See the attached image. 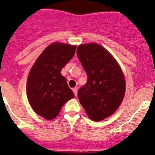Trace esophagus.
<instances>
[{"mask_svg": "<svg viewBox=\"0 0 155 155\" xmlns=\"http://www.w3.org/2000/svg\"><path fill=\"white\" fill-rule=\"evenodd\" d=\"M72 91L74 92V94L75 96H77V92H78V87H75L74 88H72Z\"/></svg>", "mask_w": 155, "mask_h": 155, "instance_id": "esophagus-1", "label": "esophagus"}]
</instances>
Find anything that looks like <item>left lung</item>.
Wrapping results in <instances>:
<instances>
[{
  "instance_id": "1",
  "label": "left lung",
  "mask_w": 155,
  "mask_h": 155,
  "mask_svg": "<svg viewBox=\"0 0 155 155\" xmlns=\"http://www.w3.org/2000/svg\"><path fill=\"white\" fill-rule=\"evenodd\" d=\"M76 53L87 76L78 98L90 119L100 121L113 114L122 102L125 77L115 58L101 45H80Z\"/></svg>"
}]
</instances>
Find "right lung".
Wrapping results in <instances>:
<instances>
[{"instance_id":"obj_1","label":"right lung","mask_w":155,"mask_h":155,"mask_svg":"<svg viewBox=\"0 0 155 155\" xmlns=\"http://www.w3.org/2000/svg\"><path fill=\"white\" fill-rule=\"evenodd\" d=\"M76 46L54 42L42 52L30 70L28 100L35 113L47 120L56 117L63 104L74 97L61 70L73 58Z\"/></svg>"}]
</instances>
